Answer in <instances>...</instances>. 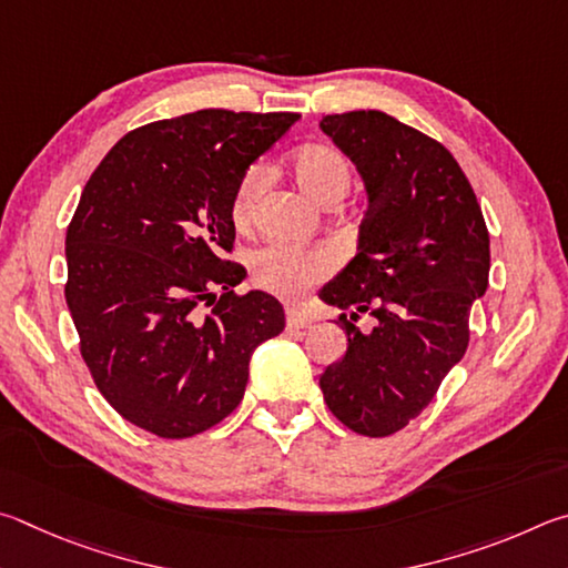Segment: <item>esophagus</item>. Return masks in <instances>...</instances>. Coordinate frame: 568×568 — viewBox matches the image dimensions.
<instances>
[{"label": "esophagus", "instance_id": "1", "mask_svg": "<svg viewBox=\"0 0 568 568\" xmlns=\"http://www.w3.org/2000/svg\"><path fill=\"white\" fill-rule=\"evenodd\" d=\"M312 324V316H306L296 310H286V329L290 332H300L306 329V326Z\"/></svg>", "mask_w": 568, "mask_h": 568}]
</instances>
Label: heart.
Wrapping results in <instances>:
<instances>
[{
	"instance_id": "obj_1",
	"label": "heart",
	"mask_w": 568,
	"mask_h": 568,
	"mask_svg": "<svg viewBox=\"0 0 568 568\" xmlns=\"http://www.w3.org/2000/svg\"><path fill=\"white\" fill-rule=\"evenodd\" d=\"M294 176L314 202L342 199L352 186L349 164L329 146H304L292 159ZM264 186V166L254 164L242 174L234 192L232 216L236 224H248L258 192ZM334 266L329 248H304L296 244L274 242L252 256V272L264 290L282 296H300L320 282Z\"/></svg>"
}]
</instances>
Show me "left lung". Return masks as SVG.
<instances>
[{
    "mask_svg": "<svg viewBox=\"0 0 568 568\" xmlns=\"http://www.w3.org/2000/svg\"><path fill=\"white\" fill-rule=\"evenodd\" d=\"M322 132L356 166L369 212L356 254L322 300L342 310L346 354L320 376L352 432L389 436L416 419L469 344L471 304L489 286V232L446 149L376 109L329 114ZM375 316L362 333L358 316Z\"/></svg>",
    "mask_w": 568,
    "mask_h": 568,
    "instance_id": "obj_1",
    "label": "left lung"
}]
</instances>
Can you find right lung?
<instances>
[{
	"label": "right lung",
	"instance_id": "right-lung-1",
	"mask_svg": "<svg viewBox=\"0 0 568 568\" xmlns=\"http://www.w3.org/2000/svg\"><path fill=\"white\" fill-rule=\"evenodd\" d=\"M294 112H202L134 129L94 169L67 229V306L97 389L139 429L186 439L242 402L248 362L284 329L272 294H234L242 174Z\"/></svg>",
	"mask_w": 568,
	"mask_h": 568
}]
</instances>
